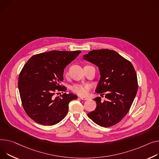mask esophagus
I'll return each instance as SVG.
<instances>
[{"mask_svg": "<svg viewBox=\"0 0 159 159\" xmlns=\"http://www.w3.org/2000/svg\"><path fill=\"white\" fill-rule=\"evenodd\" d=\"M80 98L81 100H87L88 99V97H82V96H80Z\"/></svg>", "mask_w": 159, "mask_h": 159, "instance_id": "esophagus-1", "label": "esophagus"}]
</instances>
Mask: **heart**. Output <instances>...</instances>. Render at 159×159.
<instances>
[{
    "label": "heart",
    "mask_w": 159,
    "mask_h": 159,
    "mask_svg": "<svg viewBox=\"0 0 159 159\" xmlns=\"http://www.w3.org/2000/svg\"><path fill=\"white\" fill-rule=\"evenodd\" d=\"M70 89L73 92L77 93V94L84 95L87 93L88 89H89V86L88 84H75L71 86Z\"/></svg>",
    "instance_id": "obj_1"
}]
</instances>
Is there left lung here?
Wrapping results in <instances>:
<instances>
[{
    "instance_id": "left-lung-1",
    "label": "left lung",
    "mask_w": 159,
    "mask_h": 159,
    "mask_svg": "<svg viewBox=\"0 0 159 159\" xmlns=\"http://www.w3.org/2000/svg\"><path fill=\"white\" fill-rule=\"evenodd\" d=\"M85 59L98 67L100 79L95 92L105 95L94 100V111L88 114L95 123L110 127L119 123L129 111L138 89L137 74L132 63L118 52L109 49L93 50L84 55Z\"/></svg>"
}]
</instances>
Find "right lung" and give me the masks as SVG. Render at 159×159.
<instances>
[{
  "instance_id": "obj_1",
  "label": "right lung",
  "mask_w": 159,
  "mask_h": 159,
  "mask_svg": "<svg viewBox=\"0 0 159 159\" xmlns=\"http://www.w3.org/2000/svg\"><path fill=\"white\" fill-rule=\"evenodd\" d=\"M81 52L52 50L32 56L18 77V86L22 106L32 120L43 125H54L65 118L69 103L77 98L72 93L54 97L61 86L66 66Z\"/></svg>"
}]
</instances>
